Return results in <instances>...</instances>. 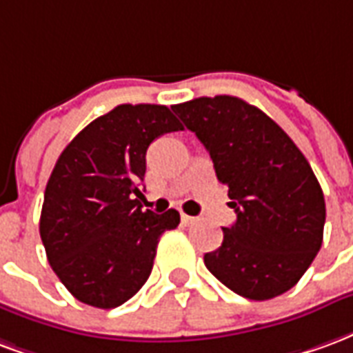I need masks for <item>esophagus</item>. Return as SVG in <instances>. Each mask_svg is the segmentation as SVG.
<instances>
[{
  "label": "esophagus",
  "mask_w": 353,
  "mask_h": 353,
  "mask_svg": "<svg viewBox=\"0 0 353 353\" xmlns=\"http://www.w3.org/2000/svg\"><path fill=\"white\" fill-rule=\"evenodd\" d=\"M194 221H196V217H191V215L181 214V223H183V225H192Z\"/></svg>",
  "instance_id": "34e87169"
}]
</instances>
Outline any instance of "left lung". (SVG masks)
Masks as SVG:
<instances>
[{
    "label": "left lung",
    "mask_w": 353,
    "mask_h": 353,
    "mask_svg": "<svg viewBox=\"0 0 353 353\" xmlns=\"http://www.w3.org/2000/svg\"><path fill=\"white\" fill-rule=\"evenodd\" d=\"M172 109L204 143L236 212L223 244L204 255L206 268L252 301L285 293L323 242L325 200L308 161L270 117L240 98L204 96Z\"/></svg>",
    "instance_id": "left-lung-1"
}]
</instances>
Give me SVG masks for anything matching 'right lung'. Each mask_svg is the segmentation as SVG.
Masks as SVG:
<instances>
[{"label":"right lung","mask_w":353,"mask_h":353,"mask_svg":"<svg viewBox=\"0 0 353 353\" xmlns=\"http://www.w3.org/2000/svg\"><path fill=\"white\" fill-rule=\"evenodd\" d=\"M183 130L166 105L123 103L94 119L58 157L45 189L39 234L52 270L77 301L126 303L145 283L162 232L179 214L141 210L147 147Z\"/></svg>","instance_id":"add662e5"}]
</instances>
